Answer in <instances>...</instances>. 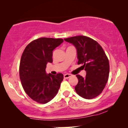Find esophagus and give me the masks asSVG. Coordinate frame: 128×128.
I'll list each match as a JSON object with an SVG mask.
<instances>
[{"label":"esophagus","mask_w":128,"mask_h":128,"mask_svg":"<svg viewBox=\"0 0 128 128\" xmlns=\"http://www.w3.org/2000/svg\"><path fill=\"white\" fill-rule=\"evenodd\" d=\"M70 76H72V74H68V73H66V74H64V78H69Z\"/></svg>","instance_id":"1"}]
</instances>
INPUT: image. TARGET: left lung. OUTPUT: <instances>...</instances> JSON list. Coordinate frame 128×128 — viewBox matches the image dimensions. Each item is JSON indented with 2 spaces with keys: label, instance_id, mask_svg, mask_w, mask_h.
<instances>
[{
  "label": "left lung",
  "instance_id": "8db88e82",
  "mask_svg": "<svg viewBox=\"0 0 128 128\" xmlns=\"http://www.w3.org/2000/svg\"><path fill=\"white\" fill-rule=\"evenodd\" d=\"M64 40L74 45L77 50L78 64L86 72L83 78L77 74L78 83L74 87L77 93L86 99L100 95L107 83L110 72L108 58L101 45L92 38L79 36Z\"/></svg>",
  "mask_w": 128,
  "mask_h": 128
}]
</instances>
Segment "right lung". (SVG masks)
<instances>
[{
	"label": "right lung",
	"instance_id": "add662e5",
	"mask_svg": "<svg viewBox=\"0 0 128 128\" xmlns=\"http://www.w3.org/2000/svg\"><path fill=\"white\" fill-rule=\"evenodd\" d=\"M63 39L40 38L26 47L21 58L19 74L22 84L28 96L36 102L46 104L58 92L64 75L47 74L46 64L52 63L54 50Z\"/></svg>",
	"mask_w": 128,
	"mask_h": 128
}]
</instances>
